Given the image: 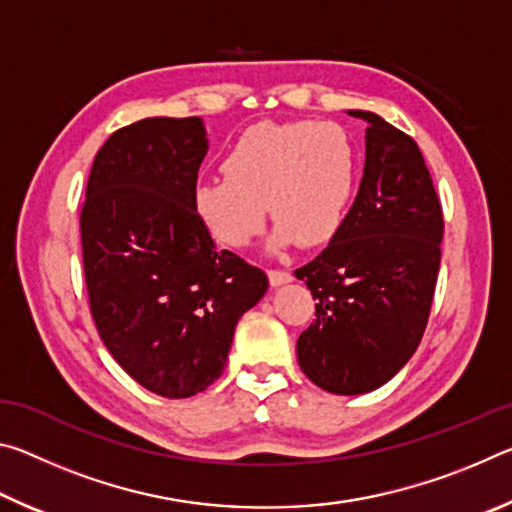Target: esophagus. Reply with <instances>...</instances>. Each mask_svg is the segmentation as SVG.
Instances as JSON below:
<instances>
[{"label": "esophagus", "mask_w": 512, "mask_h": 512, "mask_svg": "<svg viewBox=\"0 0 512 512\" xmlns=\"http://www.w3.org/2000/svg\"><path fill=\"white\" fill-rule=\"evenodd\" d=\"M268 282H271V287H282V284L293 282V275L289 271H277V268H271V271H268Z\"/></svg>", "instance_id": "1"}]
</instances>
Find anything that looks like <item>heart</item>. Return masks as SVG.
<instances>
[{"label":"heart","instance_id":"heart-1","mask_svg":"<svg viewBox=\"0 0 512 512\" xmlns=\"http://www.w3.org/2000/svg\"><path fill=\"white\" fill-rule=\"evenodd\" d=\"M223 178L194 192V212L228 248H246L275 219L271 248H316L348 219L359 180L357 144L334 121H259L221 160Z\"/></svg>","mask_w":512,"mask_h":512}]
</instances>
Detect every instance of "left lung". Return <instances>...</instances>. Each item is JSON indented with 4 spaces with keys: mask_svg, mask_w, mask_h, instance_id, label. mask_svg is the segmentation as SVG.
I'll return each mask as SVG.
<instances>
[{
    "mask_svg": "<svg viewBox=\"0 0 512 512\" xmlns=\"http://www.w3.org/2000/svg\"><path fill=\"white\" fill-rule=\"evenodd\" d=\"M348 115L368 124L359 194L339 235L296 271L316 300L298 363L334 395L375 391L418 350L445 228L418 144L375 112Z\"/></svg>",
    "mask_w": 512,
    "mask_h": 512,
    "instance_id": "obj_1",
    "label": "left lung"
}]
</instances>
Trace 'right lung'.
Returning a JSON list of instances; mask_svg holds the SVG:
<instances>
[{"label":"right lung","mask_w":512,"mask_h":512,"mask_svg":"<svg viewBox=\"0 0 512 512\" xmlns=\"http://www.w3.org/2000/svg\"><path fill=\"white\" fill-rule=\"evenodd\" d=\"M207 153L201 117L119 128L94 158L81 210L85 284L99 336L155 395L221 377L239 318L268 289L262 268L214 246L194 212Z\"/></svg>","instance_id":"right-lung-1"}]
</instances>
